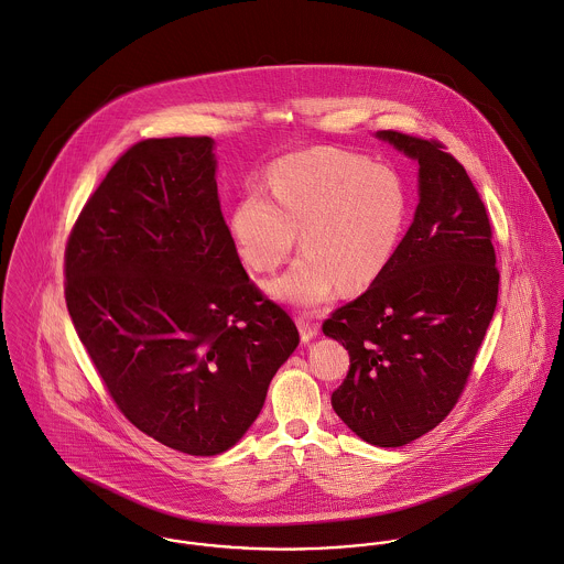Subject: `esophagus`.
<instances>
[{"mask_svg":"<svg viewBox=\"0 0 564 564\" xmlns=\"http://www.w3.org/2000/svg\"><path fill=\"white\" fill-rule=\"evenodd\" d=\"M299 330H301V339H303V341H312L313 337L317 335V324L312 322L310 317L301 315V317H299Z\"/></svg>","mask_w":564,"mask_h":564,"instance_id":"esophagus-1","label":"esophagus"}]
</instances>
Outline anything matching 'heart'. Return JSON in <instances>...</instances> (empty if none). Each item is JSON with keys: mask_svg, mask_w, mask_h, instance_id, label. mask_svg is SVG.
<instances>
[{"mask_svg": "<svg viewBox=\"0 0 564 564\" xmlns=\"http://www.w3.org/2000/svg\"><path fill=\"white\" fill-rule=\"evenodd\" d=\"M265 192L249 189L231 212V236L254 272L279 268L296 245L301 257L268 292L312 310L335 285H370L404 231L406 192L398 175L357 153L317 147L274 160Z\"/></svg>", "mask_w": 564, "mask_h": 564, "instance_id": "heart-1", "label": "heart"}]
</instances>
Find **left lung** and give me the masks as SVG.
I'll return each mask as SVG.
<instances>
[{"instance_id":"1","label":"left lung","mask_w":564,"mask_h":564,"mask_svg":"<svg viewBox=\"0 0 564 564\" xmlns=\"http://www.w3.org/2000/svg\"><path fill=\"white\" fill-rule=\"evenodd\" d=\"M420 164V205L387 268L324 322L350 370L330 404L378 447L438 426L463 395L498 305L500 270L487 207L463 164L431 138L378 131Z\"/></svg>"}]
</instances>
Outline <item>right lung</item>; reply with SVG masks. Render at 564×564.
Segmentation results:
<instances>
[{"mask_svg":"<svg viewBox=\"0 0 564 564\" xmlns=\"http://www.w3.org/2000/svg\"><path fill=\"white\" fill-rule=\"evenodd\" d=\"M214 140L129 147L82 207L64 299L110 398L144 435L192 456L229 449L299 346L225 223Z\"/></svg>","mask_w":564,"mask_h":564,"instance_id":"right-lung-1","label":"right lung"}]
</instances>
